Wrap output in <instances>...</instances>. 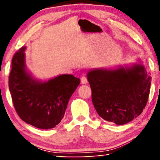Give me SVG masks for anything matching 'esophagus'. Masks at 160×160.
Returning a JSON list of instances; mask_svg holds the SVG:
<instances>
[{
    "label": "esophagus",
    "mask_w": 160,
    "mask_h": 160,
    "mask_svg": "<svg viewBox=\"0 0 160 160\" xmlns=\"http://www.w3.org/2000/svg\"><path fill=\"white\" fill-rule=\"evenodd\" d=\"M80 80H81V83L82 84V85H85L88 82V79H87V77L85 76H82L80 78Z\"/></svg>",
    "instance_id": "34e87169"
}]
</instances>
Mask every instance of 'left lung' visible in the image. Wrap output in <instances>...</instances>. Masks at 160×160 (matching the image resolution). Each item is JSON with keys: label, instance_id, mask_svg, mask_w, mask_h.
Masks as SVG:
<instances>
[{"label": "left lung", "instance_id": "8db88e82", "mask_svg": "<svg viewBox=\"0 0 160 160\" xmlns=\"http://www.w3.org/2000/svg\"><path fill=\"white\" fill-rule=\"evenodd\" d=\"M87 76L94 107L105 121L123 125L145 109L152 78L142 64L116 69L97 68L90 70Z\"/></svg>", "mask_w": 160, "mask_h": 160}]
</instances>
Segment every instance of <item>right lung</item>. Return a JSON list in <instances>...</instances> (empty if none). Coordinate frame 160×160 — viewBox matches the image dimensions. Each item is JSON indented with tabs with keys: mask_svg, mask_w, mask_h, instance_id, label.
Wrapping results in <instances>:
<instances>
[{
	"mask_svg": "<svg viewBox=\"0 0 160 160\" xmlns=\"http://www.w3.org/2000/svg\"><path fill=\"white\" fill-rule=\"evenodd\" d=\"M26 47L13 56L9 89L16 112L36 128H54L63 118L70 97L80 85L79 78L64 74L45 82L35 79L25 66Z\"/></svg>",
	"mask_w": 160,
	"mask_h": 160,
	"instance_id": "1",
	"label": "right lung"
}]
</instances>
